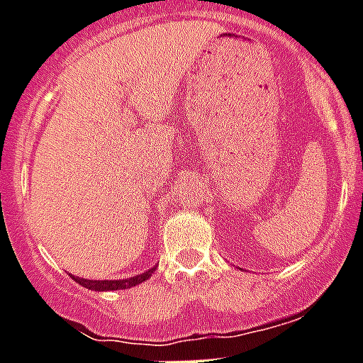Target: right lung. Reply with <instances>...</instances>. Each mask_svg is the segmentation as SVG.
Listing matches in <instances>:
<instances>
[{
    "label": "right lung",
    "instance_id": "add662e5",
    "mask_svg": "<svg viewBox=\"0 0 363 363\" xmlns=\"http://www.w3.org/2000/svg\"><path fill=\"white\" fill-rule=\"evenodd\" d=\"M157 267H151L150 271L137 274L133 278H124V279H87V278H78V276H71L76 283H80L82 287L91 289V291H123V289H132L139 283L146 281Z\"/></svg>",
    "mask_w": 363,
    "mask_h": 363
}]
</instances>
